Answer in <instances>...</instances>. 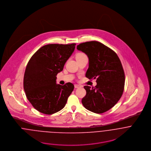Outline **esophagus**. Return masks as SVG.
Returning <instances> with one entry per match:
<instances>
[{"label":"esophagus","mask_w":151,"mask_h":151,"mask_svg":"<svg viewBox=\"0 0 151 151\" xmlns=\"http://www.w3.org/2000/svg\"><path fill=\"white\" fill-rule=\"evenodd\" d=\"M80 86H79V85H78V84H76V85H74V87L76 88H80Z\"/></svg>","instance_id":"esophagus-1"}]
</instances>
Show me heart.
Here are the masks:
<instances>
[{
  "mask_svg": "<svg viewBox=\"0 0 151 151\" xmlns=\"http://www.w3.org/2000/svg\"><path fill=\"white\" fill-rule=\"evenodd\" d=\"M86 56V55L83 53H79L77 55L76 57H80V56Z\"/></svg>",
  "mask_w": 151,
  "mask_h": 151,
  "instance_id": "1",
  "label": "heart"
}]
</instances>
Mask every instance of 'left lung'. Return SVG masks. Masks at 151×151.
Listing matches in <instances>:
<instances>
[{
  "instance_id": "1",
  "label": "left lung",
  "mask_w": 151,
  "mask_h": 151,
  "mask_svg": "<svg viewBox=\"0 0 151 151\" xmlns=\"http://www.w3.org/2000/svg\"><path fill=\"white\" fill-rule=\"evenodd\" d=\"M77 49L89 59L86 77L96 78L97 83L92 88L84 86L86 95L82 104L92 112H106L117 103L124 91L125 75L120 60L113 50L97 41L80 43Z\"/></svg>"
}]
</instances>
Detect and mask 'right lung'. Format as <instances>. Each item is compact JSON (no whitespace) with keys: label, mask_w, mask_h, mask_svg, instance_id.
Wrapping results in <instances>:
<instances>
[{"label":"right lung","mask_w":151,"mask_h":151,"mask_svg":"<svg viewBox=\"0 0 151 151\" xmlns=\"http://www.w3.org/2000/svg\"><path fill=\"white\" fill-rule=\"evenodd\" d=\"M76 43L48 44L39 49L27 65L24 89L32 106L46 114L55 113L64 108L74 85L56 84V76L74 50Z\"/></svg>","instance_id":"obj_1"}]
</instances>
